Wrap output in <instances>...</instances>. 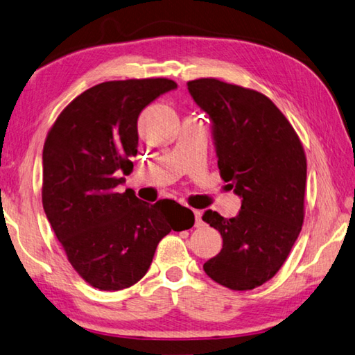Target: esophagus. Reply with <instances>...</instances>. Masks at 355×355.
Listing matches in <instances>:
<instances>
[{"label":"esophagus","mask_w":355,"mask_h":355,"mask_svg":"<svg viewBox=\"0 0 355 355\" xmlns=\"http://www.w3.org/2000/svg\"><path fill=\"white\" fill-rule=\"evenodd\" d=\"M193 215H195V227H200L204 224L202 213H200L199 210H193Z\"/></svg>","instance_id":"34e87169"}]
</instances>
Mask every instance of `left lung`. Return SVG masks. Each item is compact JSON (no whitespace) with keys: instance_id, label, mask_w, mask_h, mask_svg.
<instances>
[{"instance_id":"left-lung-1","label":"left lung","mask_w":355,"mask_h":355,"mask_svg":"<svg viewBox=\"0 0 355 355\" xmlns=\"http://www.w3.org/2000/svg\"><path fill=\"white\" fill-rule=\"evenodd\" d=\"M187 85L213 122L220 178L243 198L236 218L204 213L223 236V249L204 270L232 291H252L275 277L302 232L304 148L289 120L261 92L218 78Z\"/></svg>"}]
</instances>
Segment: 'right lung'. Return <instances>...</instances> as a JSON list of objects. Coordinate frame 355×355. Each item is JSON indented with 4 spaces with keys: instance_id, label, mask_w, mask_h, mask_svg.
<instances>
[{
    "instance_id": "1",
    "label": "right lung",
    "mask_w": 355,
    "mask_h": 355,
    "mask_svg": "<svg viewBox=\"0 0 355 355\" xmlns=\"http://www.w3.org/2000/svg\"><path fill=\"white\" fill-rule=\"evenodd\" d=\"M168 78L112 80L92 86L60 112L43 146L42 200L68 261L86 283L122 291L148 272L159 241L195 224L171 199L148 204L117 193L132 171L140 111L166 91Z\"/></svg>"
}]
</instances>
